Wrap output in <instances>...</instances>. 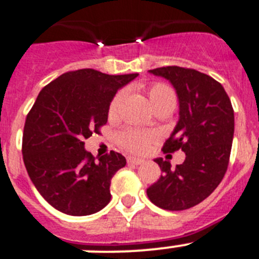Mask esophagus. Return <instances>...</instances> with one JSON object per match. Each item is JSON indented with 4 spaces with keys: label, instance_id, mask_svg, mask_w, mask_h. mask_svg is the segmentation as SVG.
<instances>
[{
    "label": "esophagus",
    "instance_id": "34e87169",
    "mask_svg": "<svg viewBox=\"0 0 259 259\" xmlns=\"http://www.w3.org/2000/svg\"><path fill=\"white\" fill-rule=\"evenodd\" d=\"M127 163H128V164L139 165V164H142V163H144V159L132 158V156H128V158H127Z\"/></svg>",
    "mask_w": 259,
    "mask_h": 259
}]
</instances>
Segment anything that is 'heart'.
<instances>
[{
  "instance_id": "heart-1",
  "label": "heart",
  "mask_w": 259,
  "mask_h": 259,
  "mask_svg": "<svg viewBox=\"0 0 259 259\" xmlns=\"http://www.w3.org/2000/svg\"><path fill=\"white\" fill-rule=\"evenodd\" d=\"M146 94H148V99L154 110L162 108V106H169L172 109L176 106V94H175L172 87L165 84V83H154L149 87ZM124 97V90H119L113 96L108 108V115L110 119H114L119 115ZM154 140H155L154 132L139 130V128H125L117 135L118 145L132 154L145 153Z\"/></svg>"
}]
</instances>
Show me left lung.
Returning a JSON list of instances; mask_svg holds the SVG:
<instances>
[{
    "mask_svg": "<svg viewBox=\"0 0 259 259\" xmlns=\"http://www.w3.org/2000/svg\"><path fill=\"white\" fill-rule=\"evenodd\" d=\"M167 78L176 89L180 120L163 153L182 150L186 159L170 169L155 159L163 175L146 193L151 203L167 210H185L207 199L224 179L234 137V109L229 95L210 75L182 66L150 70Z\"/></svg>",
    "mask_w": 259,
    "mask_h": 259,
    "instance_id": "8db88e82",
    "label": "left lung"
}]
</instances>
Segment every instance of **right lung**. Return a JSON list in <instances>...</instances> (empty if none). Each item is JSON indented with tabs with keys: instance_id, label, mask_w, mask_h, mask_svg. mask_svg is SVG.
<instances>
[{
	"instance_id": "add662e5",
	"label": "right lung",
	"mask_w": 259,
	"mask_h": 259,
	"mask_svg": "<svg viewBox=\"0 0 259 259\" xmlns=\"http://www.w3.org/2000/svg\"><path fill=\"white\" fill-rule=\"evenodd\" d=\"M137 75L72 70L38 94L25 119L21 151L35 189L55 209L89 215L110 201V181L125 158L115 151L94 158L84 140L100 135L110 100Z\"/></svg>"
}]
</instances>
